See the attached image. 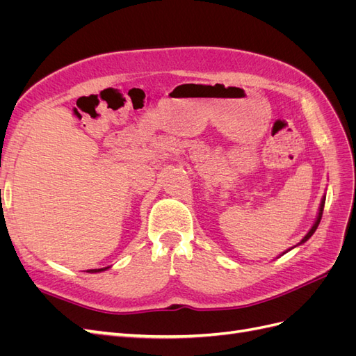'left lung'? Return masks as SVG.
I'll return each instance as SVG.
<instances>
[{
  "mask_svg": "<svg viewBox=\"0 0 356 356\" xmlns=\"http://www.w3.org/2000/svg\"><path fill=\"white\" fill-rule=\"evenodd\" d=\"M324 204H325V197L324 199H322V202H321V208H319V213H318V218H316V221H315V224H314V227H312L310 230H309V233L305 236V238L303 239H301V242L298 243V245H301V243H305L309 238H310V236L312 234H314L315 233V230L318 229V225H319V222H321V218H322V211H324Z\"/></svg>",
  "mask_w": 356,
  "mask_h": 356,
  "instance_id": "1",
  "label": "left lung"
}]
</instances>
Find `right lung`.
I'll return each instance as SVG.
<instances>
[{
	"instance_id": "obj_1",
	"label": "right lung",
	"mask_w": 356,
	"mask_h": 356,
	"mask_svg": "<svg viewBox=\"0 0 356 356\" xmlns=\"http://www.w3.org/2000/svg\"><path fill=\"white\" fill-rule=\"evenodd\" d=\"M106 268V267H105ZM101 270H104V268H93V270H90V272H101Z\"/></svg>"
}]
</instances>
